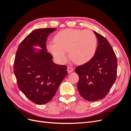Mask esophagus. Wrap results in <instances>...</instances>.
Instances as JSON below:
<instances>
[{
	"instance_id": "1",
	"label": "esophagus",
	"mask_w": 131,
	"mask_h": 131,
	"mask_svg": "<svg viewBox=\"0 0 131 131\" xmlns=\"http://www.w3.org/2000/svg\"><path fill=\"white\" fill-rule=\"evenodd\" d=\"M67 71H68V72L69 73L72 72L73 71V68L72 67H68V68H67Z\"/></svg>"
}]
</instances>
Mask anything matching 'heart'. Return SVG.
<instances>
[{
    "instance_id": "heart-1",
    "label": "heart",
    "mask_w": 131,
    "mask_h": 131,
    "mask_svg": "<svg viewBox=\"0 0 131 131\" xmlns=\"http://www.w3.org/2000/svg\"><path fill=\"white\" fill-rule=\"evenodd\" d=\"M97 38L92 31L79 29H66L54 35L53 42H49L47 49L60 63L69 57L75 63L83 64L90 61L97 49Z\"/></svg>"
}]
</instances>
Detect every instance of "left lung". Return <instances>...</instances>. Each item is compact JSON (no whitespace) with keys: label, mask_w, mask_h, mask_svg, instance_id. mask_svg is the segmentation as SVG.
Masks as SVG:
<instances>
[{"label":"left lung","mask_w":131,"mask_h":131,"mask_svg":"<svg viewBox=\"0 0 131 131\" xmlns=\"http://www.w3.org/2000/svg\"><path fill=\"white\" fill-rule=\"evenodd\" d=\"M98 40L94 56L85 64L77 67L79 93L88 101H97L108 93L116 79L117 61L112 46L102 35L94 31Z\"/></svg>","instance_id":"1"}]
</instances>
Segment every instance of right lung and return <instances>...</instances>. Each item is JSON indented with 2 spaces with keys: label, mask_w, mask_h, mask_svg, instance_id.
Returning a JSON list of instances; mask_svg holds the SVG:
<instances>
[{
  "label": "right lung",
  "mask_w": 131,
  "mask_h": 131,
  "mask_svg": "<svg viewBox=\"0 0 131 131\" xmlns=\"http://www.w3.org/2000/svg\"><path fill=\"white\" fill-rule=\"evenodd\" d=\"M56 29L47 28L31 31L18 46L15 58L14 71L19 89L39 105L52 100L67 74V66L54 63L46 47L47 37Z\"/></svg>",
  "instance_id": "add662e5"
}]
</instances>
